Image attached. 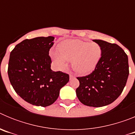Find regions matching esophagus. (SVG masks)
Instances as JSON below:
<instances>
[{
  "label": "esophagus",
  "mask_w": 135,
  "mask_h": 135,
  "mask_svg": "<svg viewBox=\"0 0 135 135\" xmlns=\"http://www.w3.org/2000/svg\"><path fill=\"white\" fill-rule=\"evenodd\" d=\"M70 79H71V78H74V76L73 74H70Z\"/></svg>",
  "instance_id": "obj_1"
}]
</instances>
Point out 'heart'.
Masks as SVG:
<instances>
[{"mask_svg": "<svg viewBox=\"0 0 135 135\" xmlns=\"http://www.w3.org/2000/svg\"><path fill=\"white\" fill-rule=\"evenodd\" d=\"M102 51L97 43L80 40H66L59 45V51L51 52L55 64L61 70L67 66L68 60L78 73L86 74L93 71L101 59Z\"/></svg>", "mask_w": 135, "mask_h": 135, "instance_id": "b5f03b06", "label": "heart"}]
</instances>
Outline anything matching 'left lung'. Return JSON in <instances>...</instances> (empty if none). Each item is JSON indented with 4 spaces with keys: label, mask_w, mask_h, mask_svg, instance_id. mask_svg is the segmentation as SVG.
Wrapping results in <instances>:
<instances>
[{
    "label": "left lung",
    "mask_w": 135,
    "mask_h": 135,
    "mask_svg": "<svg viewBox=\"0 0 135 135\" xmlns=\"http://www.w3.org/2000/svg\"><path fill=\"white\" fill-rule=\"evenodd\" d=\"M101 48L98 64L90 74L77 77L76 95L81 103L94 108L107 105L122 93L129 74L128 56L114 43L94 40Z\"/></svg>",
    "instance_id": "1"
}]
</instances>
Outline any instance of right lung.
<instances>
[{"label":"right lung","mask_w":135,"mask_h":135,"mask_svg":"<svg viewBox=\"0 0 135 135\" xmlns=\"http://www.w3.org/2000/svg\"><path fill=\"white\" fill-rule=\"evenodd\" d=\"M54 37L26 39L10 53L8 76L16 93L27 103L46 107L53 104L59 90L70 80L69 74L51 69L49 50Z\"/></svg>","instance_id":"1"}]
</instances>
